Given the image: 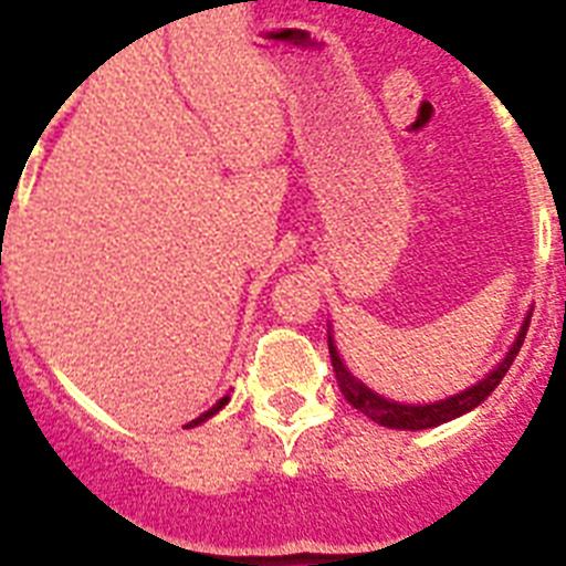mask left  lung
I'll use <instances>...</instances> for the list:
<instances>
[{
	"label": "left lung",
	"mask_w": 566,
	"mask_h": 566,
	"mask_svg": "<svg viewBox=\"0 0 566 566\" xmlns=\"http://www.w3.org/2000/svg\"><path fill=\"white\" fill-rule=\"evenodd\" d=\"M526 331H530V316H526V323H523L521 334H517V339H514V346L509 348L506 360L500 363L497 369L491 371L489 378H482L476 387L453 395V398H448V401L424 403V407H421V403H418V407H410V403L387 401V398H380L378 392H371V389L363 387L360 380H357L355 375L346 369V366H343V360H339L337 348H334L331 337H328V352H331V366H334V375H337L339 392L346 395V401L352 403L355 410H360L363 416H369L371 421H378V424L395 427V430H424V427L444 424V421H450V418H457V416H462V412L480 407V403L500 387V380H503V375H506L509 366H512L514 357H517V352H521Z\"/></svg>",
	"instance_id": "left-lung-1"
}]
</instances>
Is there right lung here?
<instances>
[{
  "label": "right lung",
  "mask_w": 566,
  "mask_h": 566,
  "mask_svg": "<svg viewBox=\"0 0 566 566\" xmlns=\"http://www.w3.org/2000/svg\"><path fill=\"white\" fill-rule=\"evenodd\" d=\"M227 401H229V398H220V401L214 403V407H211V410H206L203 416H200V418H195V421H191V424H188V427L200 424V421H206V418H211V416H214V412H218V410H223V403H227Z\"/></svg>",
  "instance_id": "obj_1"
}]
</instances>
